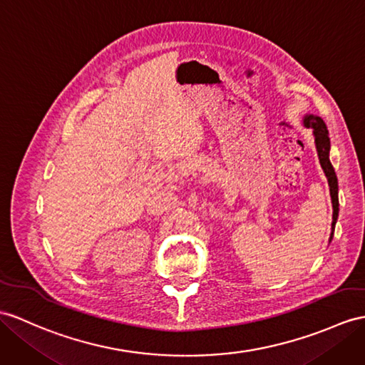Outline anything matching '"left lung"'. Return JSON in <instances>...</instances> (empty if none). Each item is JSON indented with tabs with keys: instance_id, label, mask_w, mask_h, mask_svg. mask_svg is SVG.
Here are the masks:
<instances>
[{
	"instance_id": "1",
	"label": "left lung",
	"mask_w": 365,
	"mask_h": 365,
	"mask_svg": "<svg viewBox=\"0 0 365 365\" xmlns=\"http://www.w3.org/2000/svg\"><path fill=\"white\" fill-rule=\"evenodd\" d=\"M304 125L307 128H313L319 163H321L322 170L328 180V185H330V195H331V204H333V223H331L333 230L330 237L331 240L337 215H339V200H337V178L334 173V168L330 163V138H328V130H327L325 122L319 118V115L307 114L304 118Z\"/></svg>"
}]
</instances>
